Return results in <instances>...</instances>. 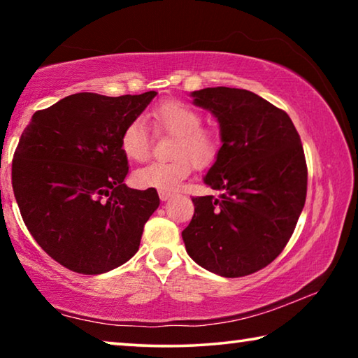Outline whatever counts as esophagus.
Masks as SVG:
<instances>
[{
    "mask_svg": "<svg viewBox=\"0 0 358 358\" xmlns=\"http://www.w3.org/2000/svg\"><path fill=\"white\" fill-rule=\"evenodd\" d=\"M172 196H173V192H171V191H159V199L162 202L169 201V199H171Z\"/></svg>",
    "mask_w": 358,
    "mask_h": 358,
    "instance_id": "34e87169",
    "label": "esophagus"
}]
</instances>
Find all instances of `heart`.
Segmentation results:
<instances>
[{"instance_id":"b5f03b06","label":"heart","mask_w":358,"mask_h":358,"mask_svg":"<svg viewBox=\"0 0 358 358\" xmlns=\"http://www.w3.org/2000/svg\"><path fill=\"white\" fill-rule=\"evenodd\" d=\"M156 129L173 134L172 161L150 162L132 173V181L143 189L171 191L189 177L192 166L208 167L221 150L217 131L202 128V115L181 101H167L151 112ZM120 148L129 161L141 162L150 155V134L142 118L131 120L120 137Z\"/></svg>"}]
</instances>
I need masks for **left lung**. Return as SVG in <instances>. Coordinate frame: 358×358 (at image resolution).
Here are the masks:
<instances>
[{"label": "left lung", "mask_w": 358, "mask_h": 358, "mask_svg": "<svg viewBox=\"0 0 358 358\" xmlns=\"http://www.w3.org/2000/svg\"><path fill=\"white\" fill-rule=\"evenodd\" d=\"M194 104L215 115L221 150L203 177L220 197H192L183 232L194 262L224 278L256 273L280 256L306 201L308 169L292 120L256 93L240 88L192 92Z\"/></svg>", "instance_id": "1"}]
</instances>
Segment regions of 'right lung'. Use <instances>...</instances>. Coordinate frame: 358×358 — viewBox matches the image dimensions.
I'll return each mask as SVG.
<instances>
[{"label": "right lung", "instance_id": "obj_1", "mask_svg": "<svg viewBox=\"0 0 358 358\" xmlns=\"http://www.w3.org/2000/svg\"><path fill=\"white\" fill-rule=\"evenodd\" d=\"M156 94H71L36 112L22 132L12 161L15 201L33 238L66 268L101 275L137 252L159 196L124 185L120 137Z\"/></svg>", "mask_w": 358, "mask_h": 358}]
</instances>
